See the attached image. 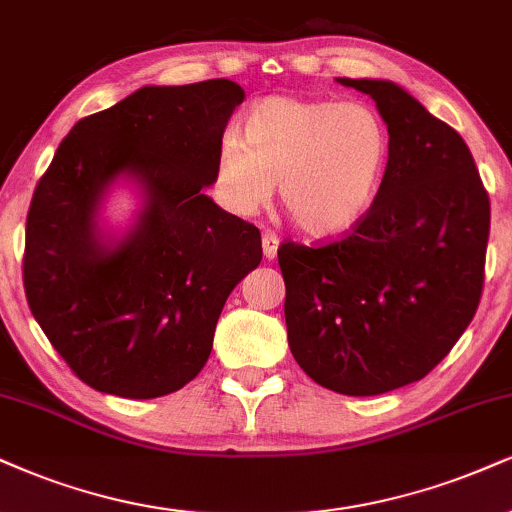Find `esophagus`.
<instances>
[{
  "label": "esophagus",
  "mask_w": 512,
  "mask_h": 512,
  "mask_svg": "<svg viewBox=\"0 0 512 512\" xmlns=\"http://www.w3.org/2000/svg\"><path fill=\"white\" fill-rule=\"evenodd\" d=\"M261 242H263V256H266L268 261H273L277 256V246H280V237H277L273 230H266L263 232Z\"/></svg>",
  "instance_id": "1"
}]
</instances>
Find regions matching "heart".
<instances>
[{"label": "heart", "mask_w": 512, "mask_h": 512, "mask_svg": "<svg viewBox=\"0 0 512 512\" xmlns=\"http://www.w3.org/2000/svg\"><path fill=\"white\" fill-rule=\"evenodd\" d=\"M391 137L372 106L339 99L266 97L251 106L242 140H220L213 185L220 201L251 216L273 199L313 237L351 230L380 192Z\"/></svg>", "instance_id": "obj_1"}]
</instances>
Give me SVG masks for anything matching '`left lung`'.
Returning <instances> with one entry per match:
<instances>
[{
    "instance_id": "8db88e82",
    "label": "left lung",
    "mask_w": 512,
    "mask_h": 512,
    "mask_svg": "<svg viewBox=\"0 0 512 512\" xmlns=\"http://www.w3.org/2000/svg\"><path fill=\"white\" fill-rule=\"evenodd\" d=\"M370 94L391 137L368 213L339 239L277 249L289 349L320 387L375 396L437 368L484 287L491 204L468 144L389 80Z\"/></svg>"
}]
</instances>
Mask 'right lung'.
<instances>
[{"mask_svg": "<svg viewBox=\"0 0 512 512\" xmlns=\"http://www.w3.org/2000/svg\"><path fill=\"white\" fill-rule=\"evenodd\" d=\"M242 102V87L225 78L142 87L80 118L37 182L25 220V299L92 389L156 399L192 382L227 296L261 263L258 227L204 194ZM121 172L141 180L148 204L109 250L93 216Z\"/></svg>", "mask_w": 512, "mask_h": 512, "instance_id": "obj_1", "label": "right lung"}]
</instances>
